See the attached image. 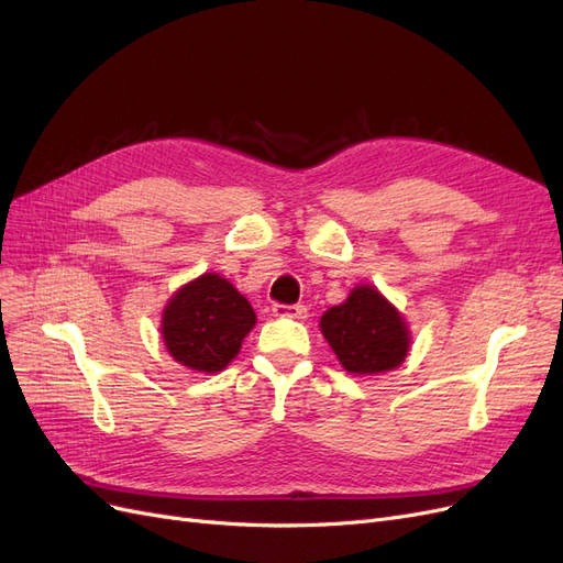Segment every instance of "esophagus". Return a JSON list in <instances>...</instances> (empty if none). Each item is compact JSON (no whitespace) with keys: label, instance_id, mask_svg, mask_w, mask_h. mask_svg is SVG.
I'll use <instances>...</instances> for the list:
<instances>
[{"label":"esophagus","instance_id":"1","mask_svg":"<svg viewBox=\"0 0 563 563\" xmlns=\"http://www.w3.org/2000/svg\"><path fill=\"white\" fill-rule=\"evenodd\" d=\"M272 312H275L277 317H291V319H305V317H308V308H305V305H282V302H275V305H272Z\"/></svg>","mask_w":563,"mask_h":563}]
</instances>
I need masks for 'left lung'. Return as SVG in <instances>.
Segmentation results:
<instances>
[{"instance_id": "left-lung-1", "label": "left lung", "mask_w": 563, "mask_h": 563, "mask_svg": "<svg viewBox=\"0 0 563 563\" xmlns=\"http://www.w3.org/2000/svg\"><path fill=\"white\" fill-rule=\"evenodd\" d=\"M319 327L338 362L354 376L397 368L411 343L399 310L371 284L352 288L343 305L323 312Z\"/></svg>"}]
</instances>
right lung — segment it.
I'll use <instances>...</instances> for the list:
<instances>
[{
    "label": "right lung",
    "instance_id": "obj_1",
    "mask_svg": "<svg viewBox=\"0 0 563 563\" xmlns=\"http://www.w3.org/2000/svg\"><path fill=\"white\" fill-rule=\"evenodd\" d=\"M253 327L251 302L213 272L180 286L162 314L168 354L199 373L223 371Z\"/></svg>",
    "mask_w": 563,
    "mask_h": 563
}]
</instances>
